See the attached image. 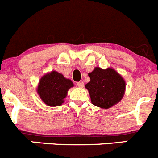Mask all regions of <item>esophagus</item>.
I'll return each instance as SVG.
<instances>
[{
	"instance_id": "esophagus-1",
	"label": "esophagus",
	"mask_w": 158,
	"mask_h": 158,
	"mask_svg": "<svg viewBox=\"0 0 158 158\" xmlns=\"http://www.w3.org/2000/svg\"><path fill=\"white\" fill-rule=\"evenodd\" d=\"M77 85L79 87H84V82H83V81H81V82H77Z\"/></svg>"
}]
</instances>
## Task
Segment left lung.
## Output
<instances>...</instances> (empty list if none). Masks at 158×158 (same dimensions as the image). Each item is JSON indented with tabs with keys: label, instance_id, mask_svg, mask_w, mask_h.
<instances>
[{
	"label": "left lung",
	"instance_id": "1",
	"mask_svg": "<svg viewBox=\"0 0 158 158\" xmlns=\"http://www.w3.org/2000/svg\"><path fill=\"white\" fill-rule=\"evenodd\" d=\"M88 76L90 81L85 87L88 90L94 105L108 109L121 101L125 92L126 83L115 70L97 67Z\"/></svg>",
	"mask_w": 158,
	"mask_h": 158
}]
</instances>
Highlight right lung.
Listing matches in <instances>:
<instances>
[{"instance_id":"1","label":"right lung","mask_w":158,"mask_h":158,"mask_svg":"<svg viewBox=\"0 0 158 158\" xmlns=\"http://www.w3.org/2000/svg\"><path fill=\"white\" fill-rule=\"evenodd\" d=\"M74 84L60 73L52 71L40 79L37 91L44 104L51 107L60 106L64 102L68 91Z\"/></svg>"}]
</instances>
